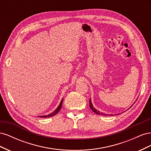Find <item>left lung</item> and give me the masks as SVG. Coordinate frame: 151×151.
I'll use <instances>...</instances> for the list:
<instances>
[{"mask_svg": "<svg viewBox=\"0 0 151 151\" xmlns=\"http://www.w3.org/2000/svg\"><path fill=\"white\" fill-rule=\"evenodd\" d=\"M89 106H90V108H91V109H92V111H93L94 113H95L98 114V115H104V116H106V115H107L106 114H104V113H101V112H100L99 111L97 110L96 109H95V108H94L93 105V104H92V102H91V98H90V99H89Z\"/></svg>", "mask_w": 151, "mask_h": 151, "instance_id": "8db88e82", "label": "left lung"}]
</instances>
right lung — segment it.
I'll use <instances>...</instances> for the list:
<instances>
[{"instance_id": "1", "label": "right lung", "mask_w": 151, "mask_h": 151, "mask_svg": "<svg viewBox=\"0 0 151 151\" xmlns=\"http://www.w3.org/2000/svg\"><path fill=\"white\" fill-rule=\"evenodd\" d=\"M63 100V99H62V101H61L60 104H59V106L57 107V108L54 111H53L52 113H50V114H49V115H42V116H38L41 117V118H47V117H51V116H53L54 115H55L56 114H57L58 113V111L60 110V109H61L62 106Z\"/></svg>"}]
</instances>
